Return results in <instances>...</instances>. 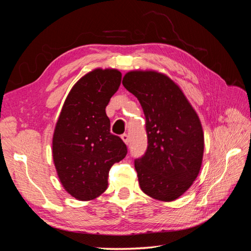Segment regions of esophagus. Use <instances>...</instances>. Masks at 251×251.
<instances>
[{
	"instance_id": "34e87169",
	"label": "esophagus",
	"mask_w": 251,
	"mask_h": 251,
	"mask_svg": "<svg viewBox=\"0 0 251 251\" xmlns=\"http://www.w3.org/2000/svg\"><path fill=\"white\" fill-rule=\"evenodd\" d=\"M121 139H123V141L126 143V144H128V136L126 135V134H124V135H121Z\"/></svg>"
}]
</instances>
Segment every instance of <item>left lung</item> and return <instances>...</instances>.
<instances>
[{"label":"left lung","mask_w":251,"mask_h":251,"mask_svg":"<svg viewBox=\"0 0 251 251\" xmlns=\"http://www.w3.org/2000/svg\"><path fill=\"white\" fill-rule=\"evenodd\" d=\"M124 87L137 97L148 133V150L135 160L141 191L171 202L192 186L201 170L204 133L198 114L183 91L155 70L125 74Z\"/></svg>","instance_id":"left-lung-1"}]
</instances>
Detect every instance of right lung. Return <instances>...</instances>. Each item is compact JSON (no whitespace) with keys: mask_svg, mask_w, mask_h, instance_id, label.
Returning a JSON list of instances; mask_svg holds the SVG:
<instances>
[{"mask_svg":"<svg viewBox=\"0 0 251 251\" xmlns=\"http://www.w3.org/2000/svg\"><path fill=\"white\" fill-rule=\"evenodd\" d=\"M117 69H96L79 78L68 94L52 138V156L65 191L79 201L100 197L108 187L111 166L127 151L118 136L110 133L105 114L118 90Z\"/></svg>","mask_w":251,"mask_h":251,"instance_id":"right-lung-1","label":"right lung"}]
</instances>
